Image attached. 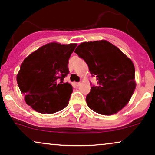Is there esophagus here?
I'll return each instance as SVG.
<instances>
[{
	"label": "esophagus",
	"mask_w": 155,
	"mask_h": 155,
	"mask_svg": "<svg viewBox=\"0 0 155 155\" xmlns=\"http://www.w3.org/2000/svg\"><path fill=\"white\" fill-rule=\"evenodd\" d=\"M74 85H75L76 86H79V85H81V83H80V82H78V83H74Z\"/></svg>",
	"instance_id": "34e87169"
}]
</instances>
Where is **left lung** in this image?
<instances>
[{"instance_id":"1","label":"left lung","mask_w":155,"mask_h":155,"mask_svg":"<svg viewBox=\"0 0 155 155\" xmlns=\"http://www.w3.org/2000/svg\"><path fill=\"white\" fill-rule=\"evenodd\" d=\"M74 53L88 64L98 85L91 83L86 96L91 110L103 115L121 110L128 104L136 88L135 67L117 47L107 41L82 43Z\"/></svg>"}]
</instances>
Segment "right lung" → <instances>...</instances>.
Returning <instances> with one entry per match:
<instances>
[{
	"instance_id": "add662e5",
	"label": "right lung",
	"mask_w": 155,
	"mask_h": 155,
	"mask_svg": "<svg viewBox=\"0 0 155 155\" xmlns=\"http://www.w3.org/2000/svg\"><path fill=\"white\" fill-rule=\"evenodd\" d=\"M76 46L48 43L23 61L16 81L26 103L36 112L55 113L68 105L72 86L63 81L70 72L69 59Z\"/></svg>"
}]
</instances>
